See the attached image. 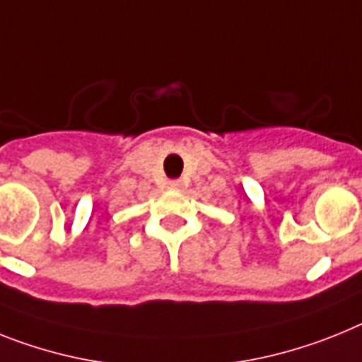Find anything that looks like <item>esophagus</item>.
Wrapping results in <instances>:
<instances>
[{"label": "esophagus", "mask_w": 362, "mask_h": 362, "mask_svg": "<svg viewBox=\"0 0 362 362\" xmlns=\"http://www.w3.org/2000/svg\"><path fill=\"white\" fill-rule=\"evenodd\" d=\"M168 188H172V190H181V188H183V181L174 179V181H170L168 183Z\"/></svg>", "instance_id": "1"}]
</instances>
